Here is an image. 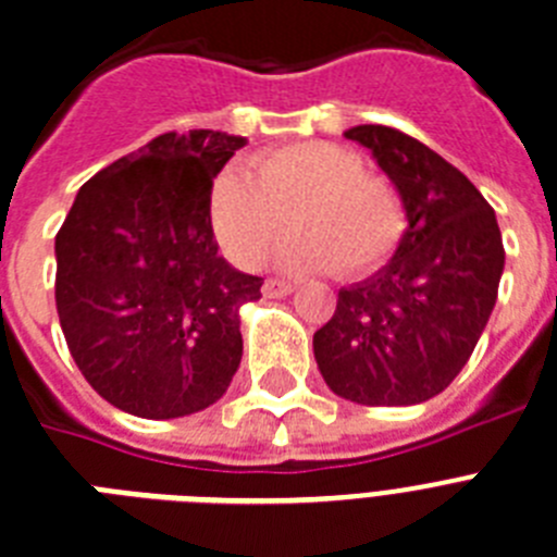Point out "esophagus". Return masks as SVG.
I'll return each instance as SVG.
<instances>
[{"label":"esophagus","instance_id":"34e87169","mask_svg":"<svg viewBox=\"0 0 557 557\" xmlns=\"http://www.w3.org/2000/svg\"><path fill=\"white\" fill-rule=\"evenodd\" d=\"M261 293H264L268 298H284L293 293V282H284V278H268L264 287H261Z\"/></svg>","mask_w":557,"mask_h":557}]
</instances>
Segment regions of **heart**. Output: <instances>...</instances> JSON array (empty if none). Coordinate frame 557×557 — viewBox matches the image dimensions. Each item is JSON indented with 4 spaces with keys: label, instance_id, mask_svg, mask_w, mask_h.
I'll return each instance as SVG.
<instances>
[{
    "label": "heart",
    "instance_id": "1",
    "mask_svg": "<svg viewBox=\"0 0 557 557\" xmlns=\"http://www.w3.org/2000/svg\"><path fill=\"white\" fill-rule=\"evenodd\" d=\"M278 261L287 270H335L363 278L386 268L408 233L400 188L366 171L349 146L304 140L227 169L211 185V225L225 253L256 268L293 233Z\"/></svg>",
    "mask_w": 557,
    "mask_h": 557
}]
</instances>
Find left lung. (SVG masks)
Listing matches in <instances>:
<instances>
[{"label":"left lung","instance_id":"obj_1","mask_svg":"<svg viewBox=\"0 0 557 557\" xmlns=\"http://www.w3.org/2000/svg\"><path fill=\"white\" fill-rule=\"evenodd\" d=\"M408 211V233L377 275L337 293L312 337L326 386L360 406H417L454 383L496 307L505 245L479 188L425 143L355 126Z\"/></svg>","mask_w":557,"mask_h":557}]
</instances>
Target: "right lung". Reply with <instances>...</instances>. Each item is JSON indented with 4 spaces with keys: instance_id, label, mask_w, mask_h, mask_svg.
Segmentation results:
<instances>
[{
    "instance_id": "obj_1",
    "label": "right lung",
    "mask_w": 557,
    "mask_h": 557,
    "mask_svg": "<svg viewBox=\"0 0 557 557\" xmlns=\"http://www.w3.org/2000/svg\"><path fill=\"white\" fill-rule=\"evenodd\" d=\"M242 146L225 132H165L81 185L55 233L70 355L126 414L202 411L239 369V307L261 298L264 278L216 253L211 185Z\"/></svg>"
}]
</instances>
